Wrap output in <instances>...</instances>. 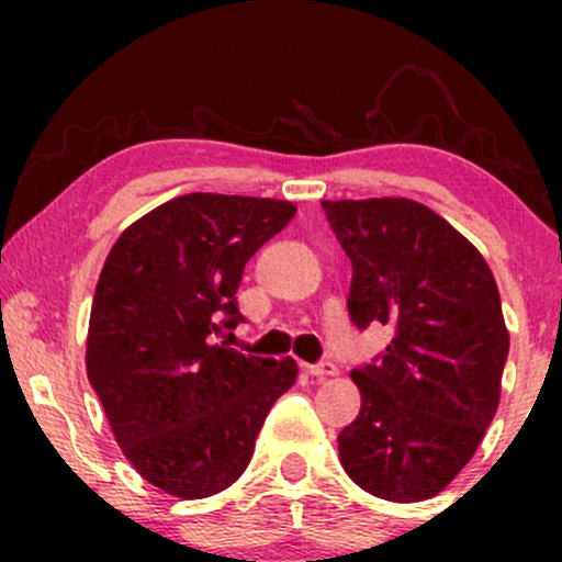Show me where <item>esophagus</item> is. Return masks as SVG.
Listing matches in <instances>:
<instances>
[{"label":"esophagus","mask_w":562,"mask_h":562,"mask_svg":"<svg viewBox=\"0 0 562 562\" xmlns=\"http://www.w3.org/2000/svg\"><path fill=\"white\" fill-rule=\"evenodd\" d=\"M306 372L312 378H319V380H325V378H333V375H338V367H335L333 362H319V364H306Z\"/></svg>","instance_id":"obj_1"}]
</instances>
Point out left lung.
Listing matches in <instances>:
<instances>
[{
	"label": "left lung",
	"mask_w": 562,
	"mask_h": 562,
	"mask_svg": "<svg viewBox=\"0 0 562 562\" xmlns=\"http://www.w3.org/2000/svg\"><path fill=\"white\" fill-rule=\"evenodd\" d=\"M351 259L348 317L393 327L351 372L357 420L338 434L344 470L391 502L436 496L468 465L499 406L509 335L494 274L475 245L406 198L322 200Z\"/></svg>",
	"instance_id": "obj_1"
}]
</instances>
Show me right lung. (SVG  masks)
<instances>
[{
  "label": "right lung",
  "instance_id": "obj_1",
  "mask_svg": "<svg viewBox=\"0 0 562 562\" xmlns=\"http://www.w3.org/2000/svg\"><path fill=\"white\" fill-rule=\"evenodd\" d=\"M295 216L288 200L190 192L115 240L97 280L87 375L126 460L182 499L224 492L295 383L293 359L229 348L250 256Z\"/></svg>",
  "mask_w": 562,
  "mask_h": 562
}]
</instances>
